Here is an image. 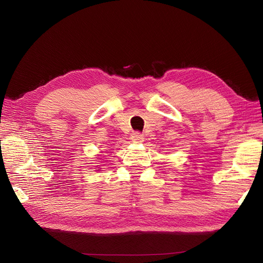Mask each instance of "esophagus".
<instances>
[{
	"label": "esophagus",
	"instance_id": "esophagus-1",
	"mask_svg": "<svg viewBox=\"0 0 263 263\" xmlns=\"http://www.w3.org/2000/svg\"><path fill=\"white\" fill-rule=\"evenodd\" d=\"M132 140L133 142H136V144H139V142L144 141V136L140 133H134L132 135Z\"/></svg>",
	"mask_w": 263,
	"mask_h": 263
}]
</instances>
